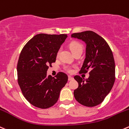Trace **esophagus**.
Instances as JSON below:
<instances>
[{"mask_svg": "<svg viewBox=\"0 0 129 129\" xmlns=\"http://www.w3.org/2000/svg\"><path fill=\"white\" fill-rule=\"evenodd\" d=\"M73 77H72V76H69V77H68V80L69 81H72V80H73Z\"/></svg>", "mask_w": 129, "mask_h": 129, "instance_id": "1", "label": "esophagus"}]
</instances>
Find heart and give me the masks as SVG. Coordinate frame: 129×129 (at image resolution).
Returning a JSON list of instances; mask_svg holds the SVG:
<instances>
[{"label":"heart","instance_id":"obj_1","mask_svg":"<svg viewBox=\"0 0 129 129\" xmlns=\"http://www.w3.org/2000/svg\"><path fill=\"white\" fill-rule=\"evenodd\" d=\"M69 48L71 49V52L73 53V54L77 53V52H80V51H82V45L80 44L79 43L77 42H72L70 43L69 45ZM59 53V52H58V54ZM66 70L68 71L69 72H71L72 71V69L71 67H67Z\"/></svg>","mask_w":129,"mask_h":129}]
</instances>
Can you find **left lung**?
Returning a JSON list of instances; mask_svg holds the SVG:
<instances>
[{
  "label": "left lung",
  "instance_id": "8db88e82",
  "mask_svg": "<svg viewBox=\"0 0 129 129\" xmlns=\"http://www.w3.org/2000/svg\"><path fill=\"white\" fill-rule=\"evenodd\" d=\"M71 37L86 43V58L80 73L89 71L84 80L79 76L74 79L79 86L74 91L75 99L84 106L100 104L110 92L115 80V65L113 53L107 42L92 31L73 33Z\"/></svg>",
  "mask_w": 129,
  "mask_h": 129
}]
</instances>
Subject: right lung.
<instances>
[{
    "label": "right lung",
    "mask_w": 129,
    "mask_h": 129,
    "mask_svg": "<svg viewBox=\"0 0 129 129\" xmlns=\"http://www.w3.org/2000/svg\"><path fill=\"white\" fill-rule=\"evenodd\" d=\"M67 35H37L22 48L17 66V82L25 98L33 106L45 109L54 105L68 81L60 72L47 76L48 66L55 62L57 52Z\"/></svg>",
    "instance_id": "obj_1"
}]
</instances>
